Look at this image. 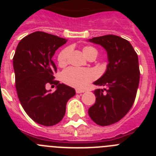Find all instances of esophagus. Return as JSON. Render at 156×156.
I'll return each mask as SVG.
<instances>
[{
	"label": "esophagus",
	"instance_id": "obj_1",
	"mask_svg": "<svg viewBox=\"0 0 156 156\" xmlns=\"http://www.w3.org/2000/svg\"><path fill=\"white\" fill-rule=\"evenodd\" d=\"M76 92L77 94H82L83 93V92H85V90H81V89H76Z\"/></svg>",
	"mask_w": 156,
	"mask_h": 156
}]
</instances>
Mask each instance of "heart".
<instances>
[{"label":"heart","instance_id":"obj_1","mask_svg":"<svg viewBox=\"0 0 156 156\" xmlns=\"http://www.w3.org/2000/svg\"><path fill=\"white\" fill-rule=\"evenodd\" d=\"M69 53V49L66 48L59 53L58 56V63L59 66H66L67 64V59ZM83 53L87 59L92 56L97 57L98 51L93 47H84L83 48ZM63 82L66 84L76 88H83L86 87L90 82H91L95 77L94 72L87 69L68 68L63 71L62 74Z\"/></svg>","mask_w":156,"mask_h":156}]
</instances>
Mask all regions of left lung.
<instances>
[{
    "label": "left lung",
    "instance_id": "8db88e82",
    "mask_svg": "<svg viewBox=\"0 0 156 156\" xmlns=\"http://www.w3.org/2000/svg\"><path fill=\"white\" fill-rule=\"evenodd\" d=\"M88 41L102 47L108 62L105 73L94 82L104 88L94 91L96 101L88 114L98 125L108 126L124 117L134 102L140 80L138 57L130 43L118 36L94 37Z\"/></svg>",
    "mask_w": 156,
    "mask_h": 156
}]
</instances>
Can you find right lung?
Here are the masks:
<instances>
[{
    "label": "right lung",
    "mask_w": 156,
    "mask_h": 156,
    "mask_svg": "<svg viewBox=\"0 0 156 156\" xmlns=\"http://www.w3.org/2000/svg\"><path fill=\"white\" fill-rule=\"evenodd\" d=\"M66 40L37 31L20 41L13 58L16 87L23 109L36 122L51 126L58 123L66 113L69 99L76 94L74 88L55 80L57 68L52 57ZM57 86L52 93L46 86Z\"/></svg>",
    "instance_id": "1"
}]
</instances>
